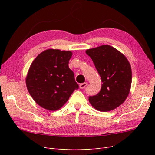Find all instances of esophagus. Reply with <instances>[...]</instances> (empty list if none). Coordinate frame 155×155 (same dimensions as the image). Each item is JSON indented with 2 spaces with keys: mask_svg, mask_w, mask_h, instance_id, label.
I'll return each mask as SVG.
<instances>
[{
  "mask_svg": "<svg viewBox=\"0 0 155 155\" xmlns=\"http://www.w3.org/2000/svg\"><path fill=\"white\" fill-rule=\"evenodd\" d=\"M87 85V83H81L80 85H79V88H80L81 89H83L84 88H85Z\"/></svg>",
  "mask_w": 155,
  "mask_h": 155,
  "instance_id": "esophagus-1",
  "label": "esophagus"
}]
</instances>
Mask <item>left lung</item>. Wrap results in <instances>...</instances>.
I'll return each mask as SVG.
<instances>
[{
    "label": "left lung",
    "mask_w": 155,
    "mask_h": 155,
    "mask_svg": "<svg viewBox=\"0 0 155 155\" xmlns=\"http://www.w3.org/2000/svg\"><path fill=\"white\" fill-rule=\"evenodd\" d=\"M90 56L101 79L100 92L89 96L93 107L101 112L115 109L128 96L132 82V71L125 55L109 45L88 49Z\"/></svg>",
    "instance_id": "left-lung-1"
}]
</instances>
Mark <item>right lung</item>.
Wrapping results in <instances>:
<instances>
[{
	"instance_id": "add662e5",
	"label": "right lung",
	"mask_w": 155,
	"mask_h": 155,
	"mask_svg": "<svg viewBox=\"0 0 155 155\" xmlns=\"http://www.w3.org/2000/svg\"><path fill=\"white\" fill-rule=\"evenodd\" d=\"M72 53L48 49L32 62L26 79L30 94L37 104L48 110L59 109L79 88L68 67Z\"/></svg>"
}]
</instances>
